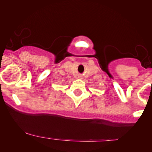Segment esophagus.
<instances>
[{"instance_id":"obj_1","label":"esophagus","mask_w":152,"mask_h":152,"mask_svg":"<svg viewBox=\"0 0 152 152\" xmlns=\"http://www.w3.org/2000/svg\"><path fill=\"white\" fill-rule=\"evenodd\" d=\"M78 78H83V76H78Z\"/></svg>"}]
</instances>
